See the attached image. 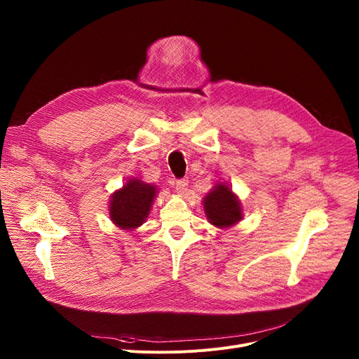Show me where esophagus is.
<instances>
[{"label": "esophagus", "instance_id": "esophagus-1", "mask_svg": "<svg viewBox=\"0 0 359 359\" xmlns=\"http://www.w3.org/2000/svg\"><path fill=\"white\" fill-rule=\"evenodd\" d=\"M175 188L180 194H184L188 188V178H181L175 181Z\"/></svg>", "mask_w": 359, "mask_h": 359}]
</instances>
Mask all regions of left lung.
Wrapping results in <instances>:
<instances>
[{
  "label": "left lung",
  "mask_w": 359,
  "mask_h": 359,
  "mask_svg": "<svg viewBox=\"0 0 359 359\" xmlns=\"http://www.w3.org/2000/svg\"><path fill=\"white\" fill-rule=\"evenodd\" d=\"M204 210L210 223L217 227L233 226L242 219L241 203L224 184H219L204 198Z\"/></svg>",
  "instance_id": "left-lung-1"
}]
</instances>
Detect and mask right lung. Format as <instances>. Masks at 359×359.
Returning a JSON list of instances; mask_svg holds the SVG:
<instances>
[{
  "label": "right lung",
  "mask_w": 359,
  "mask_h": 359,
  "mask_svg": "<svg viewBox=\"0 0 359 359\" xmlns=\"http://www.w3.org/2000/svg\"><path fill=\"white\" fill-rule=\"evenodd\" d=\"M155 196L156 189L154 185L144 184L139 180H130L111 197V220L123 229L139 227L149 215Z\"/></svg>",
  "instance_id": "1"
}]
</instances>
